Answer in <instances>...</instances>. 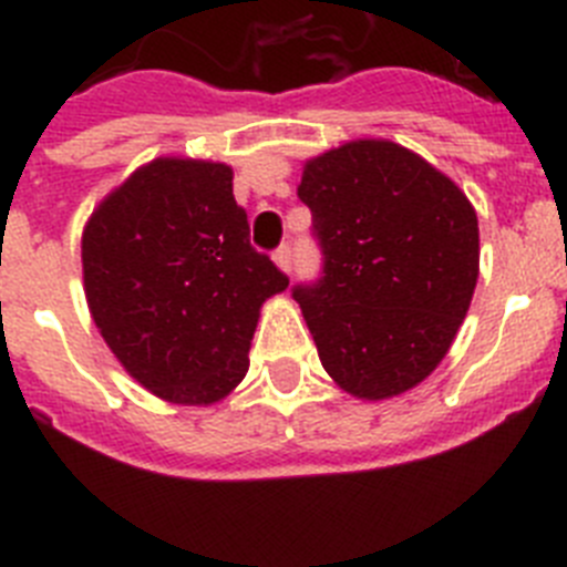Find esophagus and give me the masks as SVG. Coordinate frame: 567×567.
Masks as SVG:
<instances>
[{
    "label": "esophagus",
    "instance_id": "34e87169",
    "mask_svg": "<svg viewBox=\"0 0 567 567\" xmlns=\"http://www.w3.org/2000/svg\"><path fill=\"white\" fill-rule=\"evenodd\" d=\"M272 258L284 272H292V247H289V244H280V247L275 249Z\"/></svg>",
    "mask_w": 567,
    "mask_h": 567
}]
</instances>
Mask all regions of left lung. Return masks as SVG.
I'll return each instance as SVG.
<instances>
[{
	"mask_svg": "<svg viewBox=\"0 0 567 567\" xmlns=\"http://www.w3.org/2000/svg\"><path fill=\"white\" fill-rule=\"evenodd\" d=\"M298 198L323 255L292 298L329 378L363 400L403 394L445 358L480 275L477 213L463 189L394 142L309 158Z\"/></svg>",
	"mask_w": 567,
	"mask_h": 567,
	"instance_id": "obj_1",
	"label": "left lung"
}]
</instances>
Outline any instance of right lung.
Instances as JSON below:
<instances>
[{
    "label": "right lung",
    "instance_id": "add662e5",
    "mask_svg": "<svg viewBox=\"0 0 567 567\" xmlns=\"http://www.w3.org/2000/svg\"><path fill=\"white\" fill-rule=\"evenodd\" d=\"M84 295L110 352L155 398L207 405L249 369L260 303L289 287L255 252L233 169L155 158L90 215Z\"/></svg>",
    "mask_w": 567,
    "mask_h": 567
}]
</instances>
